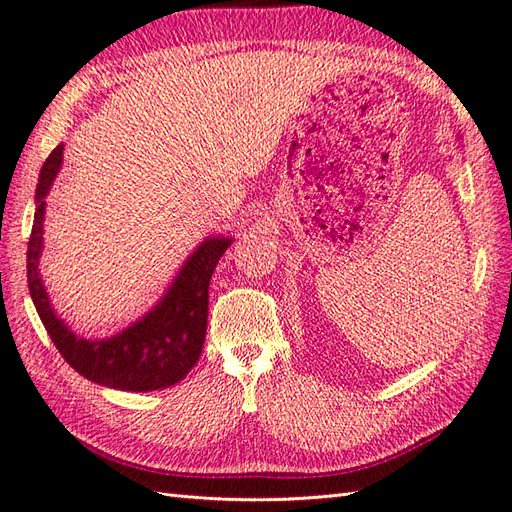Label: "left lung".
I'll return each instance as SVG.
<instances>
[{
  "instance_id": "8db88e82",
  "label": "left lung",
  "mask_w": 512,
  "mask_h": 512,
  "mask_svg": "<svg viewBox=\"0 0 512 512\" xmlns=\"http://www.w3.org/2000/svg\"><path fill=\"white\" fill-rule=\"evenodd\" d=\"M455 137H457V141H460V134H455Z\"/></svg>"
}]
</instances>
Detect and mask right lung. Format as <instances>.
I'll return each mask as SVG.
<instances>
[{
  "label": "right lung",
  "mask_w": 512,
  "mask_h": 512,
  "mask_svg": "<svg viewBox=\"0 0 512 512\" xmlns=\"http://www.w3.org/2000/svg\"><path fill=\"white\" fill-rule=\"evenodd\" d=\"M64 163V143H59L41 165L35 190V221L30 232L26 271L28 291L50 340L61 356L83 378L119 391H159L181 382L201 358L207 331V298L218 258L234 243L232 236H207L187 256L179 274L156 300V305L130 327L110 338H83L68 327L52 307L41 278L39 260L44 254L46 196Z\"/></svg>",
  "instance_id": "obj_1"
}]
</instances>
